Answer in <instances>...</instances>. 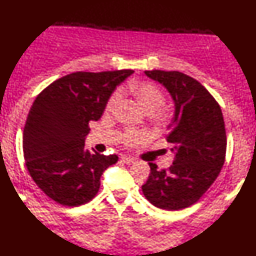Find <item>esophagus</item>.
<instances>
[{
  "label": "esophagus",
  "instance_id": "obj_1",
  "mask_svg": "<svg viewBox=\"0 0 256 256\" xmlns=\"http://www.w3.org/2000/svg\"><path fill=\"white\" fill-rule=\"evenodd\" d=\"M122 160L124 162V163H126V164H128V166H130V164H134V162H136V160H134V158H130V157H126V156H122Z\"/></svg>",
  "mask_w": 256,
  "mask_h": 256
}]
</instances>
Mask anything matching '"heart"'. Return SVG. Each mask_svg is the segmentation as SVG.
<instances>
[{"mask_svg": "<svg viewBox=\"0 0 256 256\" xmlns=\"http://www.w3.org/2000/svg\"><path fill=\"white\" fill-rule=\"evenodd\" d=\"M122 92L134 96L137 104L146 113H151V118L156 124H166L171 118V110L166 104V96L160 87L151 82H130L122 88ZM120 102V92L116 90L106 102V110L113 111ZM143 139V134L134 131H126L122 134V143L125 145L137 144Z\"/></svg>", "mask_w": 256, "mask_h": 256, "instance_id": "b5f03b06", "label": "heart"}]
</instances>
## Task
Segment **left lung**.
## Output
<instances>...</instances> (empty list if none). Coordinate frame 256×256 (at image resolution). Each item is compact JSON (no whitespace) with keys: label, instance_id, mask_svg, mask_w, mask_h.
<instances>
[{"label":"left lung","instance_id":"left-lung-1","mask_svg":"<svg viewBox=\"0 0 256 256\" xmlns=\"http://www.w3.org/2000/svg\"><path fill=\"white\" fill-rule=\"evenodd\" d=\"M145 74L166 87L176 112L166 136L174 154L172 166L160 170L148 163L150 174L142 189L157 208H188L215 182L224 164L227 136L221 108L202 84L182 72L154 70Z\"/></svg>","mask_w":256,"mask_h":256}]
</instances>
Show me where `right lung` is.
I'll use <instances>...</instances> for the list:
<instances>
[{"label": "right lung", "instance_id": "1", "mask_svg": "<svg viewBox=\"0 0 256 256\" xmlns=\"http://www.w3.org/2000/svg\"><path fill=\"white\" fill-rule=\"evenodd\" d=\"M132 70L76 72L48 85L36 96L24 130L26 166L36 186L64 206L90 202L100 177L118 160L85 148L90 122L102 117L106 102Z\"/></svg>", "mask_w": 256, "mask_h": 256}]
</instances>
